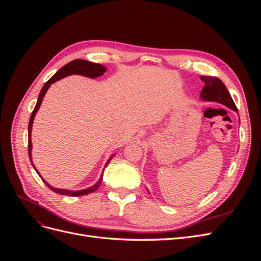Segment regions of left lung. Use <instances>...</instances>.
I'll list each match as a JSON object with an SVG mask.
<instances>
[{"label":"left lung","instance_id":"left-lung-1","mask_svg":"<svg viewBox=\"0 0 261 261\" xmlns=\"http://www.w3.org/2000/svg\"><path fill=\"white\" fill-rule=\"evenodd\" d=\"M200 80L204 83L200 93V97L203 100L219 102V103H222L238 112V108H236L230 92L227 91L222 81L211 76H200Z\"/></svg>","mask_w":261,"mask_h":261}]
</instances>
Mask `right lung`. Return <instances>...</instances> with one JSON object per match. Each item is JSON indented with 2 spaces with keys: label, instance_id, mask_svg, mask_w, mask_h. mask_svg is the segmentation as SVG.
<instances>
[{
  "label": "right lung",
  "instance_id": "add662e5",
  "mask_svg": "<svg viewBox=\"0 0 261 261\" xmlns=\"http://www.w3.org/2000/svg\"><path fill=\"white\" fill-rule=\"evenodd\" d=\"M107 70V68L101 65V64H97V63H92V62H89V61H86V60H74L72 62L67 63L66 65L63 66L61 69H59L57 73H55L50 80L46 82L44 84V86L42 87V89L40 91V93H39V97H38V101H37V105L34 109L33 113H31V116H30V120H29V125H28V154H29V159L31 161V138H30V135H31V128H33V123H34V118H35V115L37 113V111L39 110V108H40L41 106V102H42V99L44 97V94L46 92V90H48L49 87L51 86V84L55 83L60 81L61 78L63 77H66L68 75H73V74H78V75H84L86 77H90V78H96V77H99L101 75H103L105 72ZM112 156L110 158V159L108 160V162L106 163V167L109 164V162L111 161ZM33 163V162H31ZM33 167L35 168V165L33 163ZM35 170L37 171V169L35 168ZM38 173V171H37ZM39 174V173H38ZM40 175V174H39ZM102 176H103V172H102V174L99 178V180L97 181L96 184H94L93 186L87 188V189H82V191H67V189H59V188H54L52 186H50L46 181L42 178V180L44 181V184L48 186L51 191H53L54 193H58V194H61V195H67V196H84V195H87V194H90V193H93L94 191H97V189L100 187L101 185V181H102Z\"/></svg>",
  "mask_w": 261,
  "mask_h": 261
}]
</instances>
